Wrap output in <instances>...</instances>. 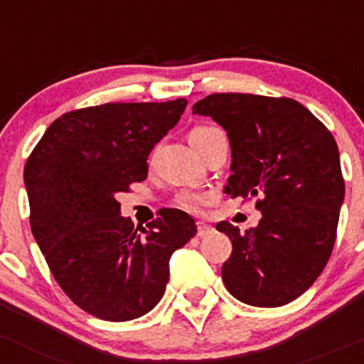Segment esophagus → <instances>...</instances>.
I'll return each mask as SVG.
<instances>
[{
    "mask_svg": "<svg viewBox=\"0 0 364 364\" xmlns=\"http://www.w3.org/2000/svg\"><path fill=\"white\" fill-rule=\"evenodd\" d=\"M213 232V228L209 227V225H205V223H197V235L198 237H205V235H209V233Z\"/></svg>",
    "mask_w": 364,
    "mask_h": 364,
    "instance_id": "1",
    "label": "esophagus"
}]
</instances>
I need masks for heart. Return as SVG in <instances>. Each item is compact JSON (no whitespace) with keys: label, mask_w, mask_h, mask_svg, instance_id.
<instances>
[{"label":"heart","mask_w":364,"mask_h":364,"mask_svg":"<svg viewBox=\"0 0 364 364\" xmlns=\"http://www.w3.org/2000/svg\"><path fill=\"white\" fill-rule=\"evenodd\" d=\"M218 131H220V129L216 127H195L193 131L190 132V141L204 139V137L211 136V134ZM204 202H205V197L198 193H185L181 195V198H179V204H181L185 209H188V211H198Z\"/></svg>","instance_id":"1"}]
</instances>
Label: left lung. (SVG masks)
Segmentation results:
<instances>
[{
	"label": "left lung",
	"mask_w": 364,
	"mask_h": 364,
	"mask_svg": "<svg viewBox=\"0 0 364 364\" xmlns=\"http://www.w3.org/2000/svg\"><path fill=\"white\" fill-rule=\"evenodd\" d=\"M227 131L232 176L225 193L258 197V227L232 240L221 269L230 294L252 307H281L314 284L330 259L346 183L335 137L289 97L211 94L193 105Z\"/></svg>",
	"instance_id": "left-lung-1"
}]
</instances>
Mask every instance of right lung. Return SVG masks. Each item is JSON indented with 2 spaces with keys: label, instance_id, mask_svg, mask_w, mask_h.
Wrapping results in <instances>:
<instances>
[{
  "label": "right lung",
  "instance_id": "right-lung-1",
  "mask_svg": "<svg viewBox=\"0 0 364 364\" xmlns=\"http://www.w3.org/2000/svg\"><path fill=\"white\" fill-rule=\"evenodd\" d=\"M188 101L106 102L64 113L24 167L31 232L63 291L105 321H131L160 301L171 255L197 233L162 209L146 228L120 216L117 195L148 176V155Z\"/></svg>",
  "mask_w": 364,
  "mask_h": 364
}]
</instances>
